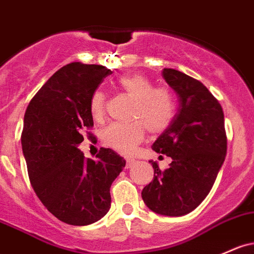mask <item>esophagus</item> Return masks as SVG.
I'll use <instances>...</instances> for the list:
<instances>
[{"label":"esophagus","instance_id":"esophagus-1","mask_svg":"<svg viewBox=\"0 0 254 254\" xmlns=\"http://www.w3.org/2000/svg\"><path fill=\"white\" fill-rule=\"evenodd\" d=\"M135 164V160L133 159H127V169H130Z\"/></svg>","mask_w":254,"mask_h":254}]
</instances>
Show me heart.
<instances>
[{
	"label": "heart",
	"mask_w": 254,
	"mask_h": 254,
	"mask_svg": "<svg viewBox=\"0 0 254 254\" xmlns=\"http://www.w3.org/2000/svg\"><path fill=\"white\" fill-rule=\"evenodd\" d=\"M117 88L135 100L130 118L132 123H113L104 130V141L108 147L122 154H132L143 141L146 129L152 135H159L171 127L176 117V99L166 86L154 88V84L142 74H130L117 80ZM106 95L95 90L90 96L89 110L99 121L105 113Z\"/></svg>",
	"instance_id": "heart-1"
}]
</instances>
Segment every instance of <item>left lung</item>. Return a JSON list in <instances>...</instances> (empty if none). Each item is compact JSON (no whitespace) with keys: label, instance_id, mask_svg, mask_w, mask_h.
<instances>
[{"label":"left lung","instance_id":"left-lung-1","mask_svg":"<svg viewBox=\"0 0 254 254\" xmlns=\"http://www.w3.org/2000/svg\"><path fill=\"white\" fill-rule=\"evenodd\" d=\"M163 77L180 105L171 127L152 148L172 161L164 171L149 161L154 177L142 190V199L153 212L180 217L210 193L227 154V133L222 106L201 82L174 68H164Z\"/></svg>","mask_w":254,"mask_h":254}]
</instances>
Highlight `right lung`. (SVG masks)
Masks as SVG:
<instances>
[{"mask_svg": "<svg viewBox=\"0 0 254 254\" xmlns=\"http://www.w3.org/2000/svg\"><path fill=\"white\" fill-rule=\"evenodd\" d=\"M111 73L101 65L68 64L37 91L24 116L21 147L33 190L50 213L71 225L91 224L108 212L111 186L125 166L111 148L100 149L96 161L78 148L83 130L94 127L91 94Z\"/></svg>", "mask_w": 254, "mask_h": 254, "instance_id": "right-lung-1", "label": "right lung"}]
</instances>
